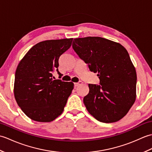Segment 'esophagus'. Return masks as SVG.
Here are the masks:
<instances>
[{
  "label": "esophagus",
  "mask_w": 152,
  "mask_h": 152,
  "mask_svg": "<svg viewBox=\"0 0 152 152\" xmlns=\"http://www.w3.org/2000/svg\"><path fill=\"white\" fill-rule=\"evenodd\" d=\"M82 81H80V82H77V83H74V87H75V88H76L77 86H78L79 85L82 84Z\"/></svg>",
  "instance_id": "1"
}]
</instances>
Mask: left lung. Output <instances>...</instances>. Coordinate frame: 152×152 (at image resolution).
Wrapping results in <instances>:
<instances>
[{"instance_id":"obj_1","label":"left lung","mask_w":152,"mask_h":152,"mask_svg":"<svg viewBox=\"0 0 152 152\" xmlns=\"http://www.w3.org/2000/svg\"><path fill=\"white\" fill-rule=\"evenodd\" d=\"M72 48L100 80V85H88L89 93L83 98L88 111L101 122L120 120L137 96V72L127 50L98 37L74 38Z\"/></svg>"}]
</instances>
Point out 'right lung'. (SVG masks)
Returning <instances> with one entry per match:
<instances>
[{
    "instance_id": "obj_1",
    "label": "right lung",
    "mask_w": 152,
    "mask_h": 152,
    "mask_svg": "<svg viewBox=\"0 0 152 152\" xmlns=\"http://www.w3.org/2000/svg\"><path fill=\"white\" fill-rule=\"evenodd\" d=\"M73 38L50 40L34 45L18 64L15 74L14 96L28 118L38 122L53 121L63 112L74 88L72 82L54 80L59 57L69 50Z\"/></svg>"
}]
</instances>
